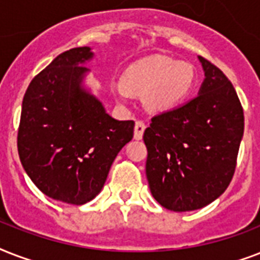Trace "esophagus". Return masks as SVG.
I'll return each mask as SVG.
<instances>
[{"mask_svg": "<svg viewBox=\"0 0 260 260\" xmlns=\"http://www.w3.org/2000/svg\"><path fill=\"white\" fill-rule=\"evenodd\" d=\"M144 129H146V124H144L142 120H138L136 124H135V132H134V136L136 140H140V139L143 138Z\"/></svg>", "mask_w": 260, "mask_h": 260, "instance_id": "34e87169", "label": "esophagus"}]
</instances>
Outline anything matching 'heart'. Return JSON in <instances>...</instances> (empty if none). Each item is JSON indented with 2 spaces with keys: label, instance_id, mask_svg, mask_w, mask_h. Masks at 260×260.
Masks as SVG:
<instances>
[{
  "label": "heart",
  "instance_id": "obj_1",
  "mask_svg": "<svg viewBox=\"0 0 260 260\" xmlns=\"http://www.w3.org/2000/svg\"><path fill=\"white\" fill-rule=\"evenodd\" d=\"M196 85L193 64L154 55L131 64L122 82L114 86L118 100L126 101L131 91L146 93L147 105L155 110H169L181 105Z\"/></svg>",
  "mask_w": 260,
  "mask_h": 260
}]
</instances>
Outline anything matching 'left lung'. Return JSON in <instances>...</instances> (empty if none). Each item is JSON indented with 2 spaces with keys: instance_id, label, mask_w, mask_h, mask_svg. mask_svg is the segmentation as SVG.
Segmentation results:
<instances>
[{
  "instance_id": "8db88e82",
  "label": "left lung",
  "mask_w": 260,
  "mask_h": 260,
  "mask_svg": "<svg viewBox=\"0 0 260 260\" xmlns=\"http://www.w3.org/2000/svg\"><path fill=\"white\" fill-rule=\"evenodd\" d=\"M198 58L205 71L200 94L154 116L143 135L151 193L174 212L204 208L225 191L244 132L234 85L213 63Z\"/></svg>"
}]
</instances>
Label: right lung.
I'll list each match as a JSON object with an SVG mask.
<instances>
[{
	"instance_id": "add662e5",
	"label": "right lung",
	"mask_w": 260,
	"mask_h": 260,
	"mask_svg": "<svg viewBox=\"0 0 260 260\" xmlns=\"http://www.w3.org/2000/svg\"><path fill=\"white\" fill-rule=\"evenodd\" d=\"M93 58L89 47L58 55L26 89L17 148L24 170L39 190L56 201L82 205L106 181L135 122L118 121L81 87Z\"/></svg>"
}]
</instances>
